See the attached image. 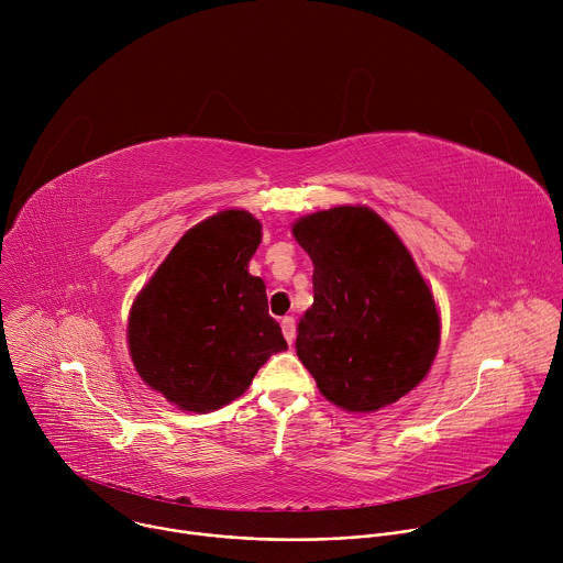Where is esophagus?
Returning a JSON list of instances; mask_svg holds the SVG:
<instances>
[{
    "mask_svg": "<svg viewBox=\"0 0 563 563\" xmlns=\"http://www.w3.org/2000/svg\"><path fill=\"white\" fill-rule=\"evenodd\" d=\"M280 328H283V334H285L287 343L294 345V339H296V320H294L291 316H285V318L280 320Z\"/></svg>",
    "mask_w": 563,
    "mask_h": 563,
    "instance_id": "esophagus-1",
    "label": "esophagus"
}]
</instances>
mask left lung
Masks as SVG:
<instances>
[{
    "mask_svg": "<svg viewBox=\"0 0 563 563\" xmlns=\"http://www.w3.org/2000/svg\"><path fill=\"white\" fill-rule=\"evenodd\" d=\"M291 233L313 263V305L296 339L300 363L345 412L396 404L428 376L441 343L434 294L412 254L363 205L302 216Z\"/></svg>",
    "mask_w": 563,
    "mask_h": 563,
    "instance_id": "obj_1",
    "label": "left lung"
}]
</instances>
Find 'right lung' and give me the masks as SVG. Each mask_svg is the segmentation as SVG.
<instances>
[{
    "label": "right lung",
    "mask_w": 563,
    "mask_h": 563,
    "mask_svg": "<svg viewBox=\"0 0 563 563\" xmlns=\"http://www.w3.org/2000/svg\"><path fill=\"white\" fill-rule=\"evenodd\" d=\"M261 240L263 224L250 211H218L178 240L131 305L135 372L185 412L231 404L287 350L265 283L250 274Z\"/></svg>",
    "instance_id": "add662e5"
}]
</instances>
